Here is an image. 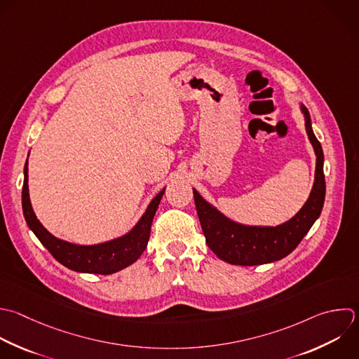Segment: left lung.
Listing matches in <instances>:
<instances>
[{
	"instance_id": "8db88e82",
	"label": "left lung",
	"mask_w": 359,
	"mask_h": 359,
	"mask_svg": "<svg viewBox=\"0 0 359 359\" xmlns=\"http://www.w3.org/2000/svg\"><path fill=\"white\" fill-rule=\"evenodd\" d=\"M299 108L304 116L306 133L316 154V171L310 195L293 217L275 227L238 223L223 215L192 188L206 244L220 259L229 264L251 266L285 258L297 247L321 213L325 196L323 149L313 133L307 108L303 104H299Z\"/></svg>"
}]
</instances>
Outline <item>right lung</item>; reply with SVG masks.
<instances>
[{
    "instance_id": "obj_1",
    "label": "right lung",
    "mask_w": 359,
    "mask_h": 359,
    "mask_svg": "<svg viewBox=\"0 0 359 359\" xmlns=\"http://www.w3.org/2000/svg\"><path fill=\"white\" fill-rule=\"evenodd\" d=\"M164 191L165 188H163L151 199V202L149 203L137 223L123 236L91 245L76 244L53 236L50 231L45 229V226L36 217L29 198L27 160L24 168L22 210L29 229L35 233L39 241L62 265L76 272L109 275L136 262L146 250L150 237L153 217L164 195Z\"/></svg>"
}]
</instances>
